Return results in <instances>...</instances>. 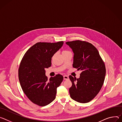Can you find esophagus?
<instances>
[{
  "mask_svg": "<svg viewBox=\"0 0 122 122\" xmlns=\"http://www.w3.org/2000/svg\"><path fill=\"white\" fill-rule=\"evenodd\" d=\"M63 78H64V79H68L69 77L66 75H64V76H63Z\"/></svg>",
  "mask_w": 122,
  "mask_h": 122,
  "instance_id": "1",
  "label": "esophagus"
}]
</instances>
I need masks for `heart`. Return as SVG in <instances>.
Returning a JSON list of instances; mask_svg holds the SVG:
<instances>
[{
	"mask_svg": "<svg viewBox=\"0 0 122 122\" xmlns=\"http://www.w3.org/2000/svg\"><path fill=\"white\" fill-rule=\"evenodd\" d=\"M68 52H70L69 51H67V50H63L62 52V54H65V53H68Z\"/></svg>",
	"mask_w": 122,
	"mask_h": 122,
	"instance_id": "b5f03b06",
	"label": "heart"
}]
</instances>
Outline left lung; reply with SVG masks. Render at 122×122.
<instances>
[{"label": "left lung", "instance_id": "obj_1", "mask_svg": "<svg viewBox=\"0 0 122 122\" xmlns=\"http://www.w3.org/2000/svg\"><path fill=\"white\" fill-rule=\"evenodd\" d=\"M74 54L73 66L82 71L78 78L69 76L72 85L70 97L81 103L90 102L100 91L105 79L106 67L98 51L92 44L80 40L66 42Z\"/></svg>", "mask_w": 122, "mask_h": 122}]
</instances>
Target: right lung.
<instances>
[{
    "mask_svg": "<svg viewBox=\"0 0 122 122\" xmlns=\"http://www.w3.org/2000/svg\"><path fill=\"white\" fill-rule=\"evenodd\" d=\"M63 41L35 44L27 51L22 58L18 70L22 89L33 103L45 106L56 98L57 88L63 77L60 74L48 80L46 68L51 65L53 56L62 46Z\"/></svg>",
    "mask_w": 122,
    "mask_h": 122,
    "instance_id": "add662e5",
    "label": "right lung"
}]
</instances>
